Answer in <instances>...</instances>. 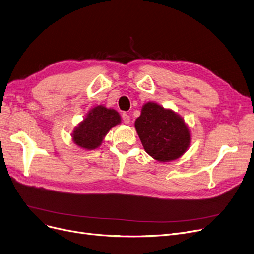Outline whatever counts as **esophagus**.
I'll list each match as a JSON object with an SVG mask.
<instances>
[{"mask_svg":"<svg viewBox=\"0 0 254 254\" xmlns=\"http://www.w3.org/2000/svg\"><path fill=\"white\" fill-rule=\"evenodd\" d=\"M123 120H124V123L125 124H128L129 123V121H130V118H129V116L127 114V113H124L123 114Z\"/></svg>","mask_w":254,"mask_h":254,"instance_id":"obj_1","label":"esophagus"}]
</instances>
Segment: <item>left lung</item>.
<instances>
[{
	"label": "left lung",
	"mask_w": 254,
	"mask_h": 254,
	"mask_svg": "<svg viewBox=\"0 0 254 254\" xmlns=\"http://www.w3.org/2000/svg\"><path fill=\"white\" fill-rule=\"evenodd\" d=\"M135 128L145 151L159 162L179 159L190 147L191 133L184 118L157 103L143 105Z\"/></svg>",
	"instance_id": "8db88e82"
}]
</instances>
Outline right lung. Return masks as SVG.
<instances>
[{
	"label": "right lung",
	"mask_w": 254,
	"mask_h": 254,
	"mask_svg": "<svg viewBox=\"0 0 254 254\" xmlns=\"http://www.w3.org/2000/svg\"><path fill=\"white\" fill-rule=\"evenodd\" d=\"M120 123L121 117L116 110L103 105L95 106L74 127L72 141L81 148L93 150L102 145L109 130Z\"/></svg>",
	"instance_id": "obj_1"
}]
</instances>
